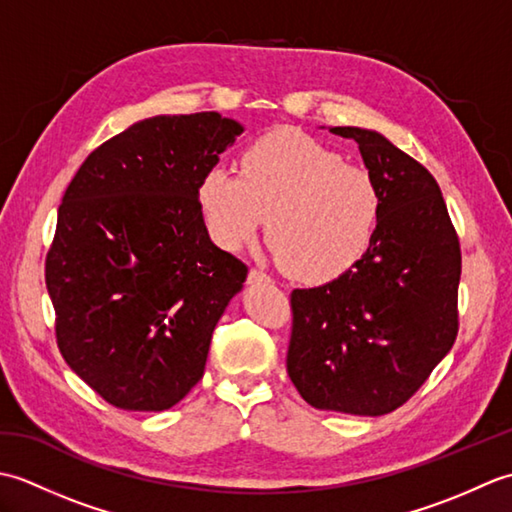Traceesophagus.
Listing matches in <instances>:
<instances>
[{
    "label": "esophagus",
    "mask_w": 512,
    "mask_h": 512,
    "mask_svg": "<svg viewBox=\"0 0 512 512\" xmlns=\"http://www.w3.org/2000/svg\"><path fill=\"white\" fill-rule=\"evenodd\" d=\"M266 284V281H270V275H266L264 270H257V268H250L248 273V284Z\"/></svg>",
    "instance_id": "1"
}]
</instances>
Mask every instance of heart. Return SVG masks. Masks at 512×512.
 Masks as SVG:
<instances>
[{"instance_id": "1", "label": "heart", "mask_w": 512, "mask_h": 512, "mask_svg": "<svg viewBox=\"0 0 512 512\" xmlns=\"http://www.w3.org/2000/svg\"><path fill=\"white\" fill-rule=\"evenodd\" d=\"M195 195L206 231L226 250L253 242L268 217V244L279 264L308 284L332 281L361 262L380 215L369 171L295 129L250 143L239 176L209 167Z\"/></svg>"}]
</instances>
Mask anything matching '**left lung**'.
<instances>
[{"mask_svg":"<svg viewBox=\"0 0 512 512\" xmlns=\"http://www.w3.org/2000/svg\"><path fill=\"white\" fill-rule=\"evenodd\" d=\"M352 138L380 193L374 242L352 270L290 295L288 376L308 405L383 416L416 394L458 336L460 239L436 178L389 140Z\"/></svg>","mask_w":512,"mask_h":512,"instance_id":"1","label":"left lung"}]
</instances>
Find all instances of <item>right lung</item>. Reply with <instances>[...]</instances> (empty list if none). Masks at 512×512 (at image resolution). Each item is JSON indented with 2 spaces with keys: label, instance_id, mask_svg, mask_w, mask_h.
I'll list each match as a JSON object with an SVG mask.
<instances>
[{
  "label": "right lung",
  "instance_id": "1",
  "mask_svg": "<svg viewBox=\"0 0 512 512\" xmlns=\"http://www.w3.org/2000/svg\"><path fill=\"white\" fill-rule=\"evenodd\" d=\"M244 127L154 116L96 147L65 189L46 257L57 345L110 405L165 411L198 385L248 268L206 231L198 182Z\"/></svg>",
  "mask_w": 512,
  "mask_h": 512
}]
</instances>
